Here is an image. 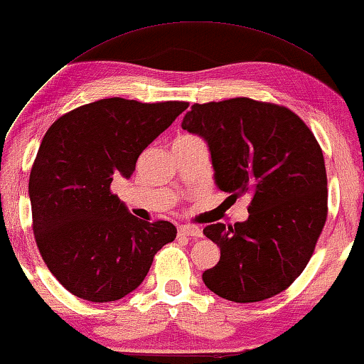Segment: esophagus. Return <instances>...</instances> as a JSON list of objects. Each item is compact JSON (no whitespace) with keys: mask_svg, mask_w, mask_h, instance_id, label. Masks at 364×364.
Wrapping results in <instances>:
<instances>
[{"mask_svg":"<svg viewBox=\"0 0 364 364\" xmlns=\"http://www.w3.org/2000/svg\"><path fill=\"white\" fill-rule=\"evenodd\" d=\"M178 236H191V238H203V232L198 227H191V225H183L178 228Z\"/></svg>","mask_w":364,"mask_h":364,"instance_id":"1","label":"esophagus"}]
</instances>
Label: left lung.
<instances>
[{"instance_id": "obj_1", "label": "left lung", "mask_w": 364, "mask_h": 364, "mask_svg": "<svg viewBox=\"0 0 364 364\" xmlns=\"http://www.w3.org/2000/svg\"><path fill=\"white\" fill-rule=\"evenodd\" d=\"M181 126L209 144L217 186L251 198L246 222L204 228L220 246L205 287L235 303L279 295L306 267L327 220L324 155L313 131L290 108L247 97L194 103Z\"/></svg>"}]
</instances>
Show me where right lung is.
I'll list each match as a JSON object with an SVG mask.
<instances>
[{"instance_id": "1", "label": "right lung", "mask_w": 364, "mask_h": 364, "mask_svg": "<svg viewBox=\"0 0 364 364\" xmlns=\"http://www.w3.org/2000/svg\"><path fill=\"white\" fill-rule=\"evenodd\" d=\"M188 107L112 97L71 109L45 132L28 178L33 238L50 272L74 296L121 299L176 238L173 223L131 215L112 181L129 178L144 149Z\"/></svg>"}]
</instances>
